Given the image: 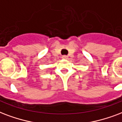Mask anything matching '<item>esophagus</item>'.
Here are the masks:
<instances>
[{
    "mask_svg": "<svg viewBox=\"0 0 122 122\" xmlns=\"http://www.w3.org/2000/svg\"><path fill=\"white\" fill-rule=\"evenodd\" d=\"M62 59H66H66H68V57L67 56H62Z\"/></svg>",
    "mask_w": 122,
    "mask_h": 122,
    "instance_id": "obj_1",
    "label": "esophagus"
}]
</instances>
